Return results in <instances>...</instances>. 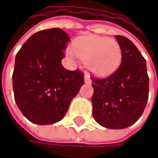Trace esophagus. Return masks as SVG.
Returning a JSON list of instances; mask_svg holds the SVG:
<instances>
[{"label": "esophagus", "instance_id": "esophagus-1", "mask_svg": "<svg viewBox=\"0 0 158 158\" xmlns=\"http://www.w3.org/2000/svg\"><path fill=\"white\" fill-rule=\"evenodd\" d=\"M84 80H85V82L86 83H90L91 82V79H90V77H89V74H85V76H84Z\"/></svg>", "mask_w": 158, "mask_h": 158}]
</instances>
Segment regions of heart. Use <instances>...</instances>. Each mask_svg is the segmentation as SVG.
<instances>
[{
    "label": "heart",
    "mask_w": 158,
    "mask_h": 158,
    "mask_svg": "<svg viewBox=\"0 0 158 158\" xmlns=\"http://www.w3.org/2000/svg\"><path fill=\"white\" fill-rule=\"evenodd\" d=\"M67 56L74 60L79 56L88 69L95 75L106 76L114 72L122 62L123 51L113 39L100 36H87L76 40L73 49L67 50Z\"/></svg>",
    "instance_id": "obj_1"
}]
</instances>
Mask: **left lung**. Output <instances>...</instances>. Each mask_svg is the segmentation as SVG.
Here are the masks:
<instances>
[{"label": "left lung", "instance_id": "8db88e82", "mask_svg": "<svg viewBox=\"0 0 158 158\" xmlns=\"http://www.w3.org/2000/svg\"><path fill=\"white\" fill-rule=\"evenodd\" d=\"M115 38L123 51L122 63L107 78H91L92 113L102 126L123 129L143 114L148 101L149 78L145 59L133 42L123 35Z\"/></svg>", "mask_w": 158, "mask_h": 158}]
</instances>
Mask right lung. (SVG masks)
I'll return each mask as SVG.
<instances>
[{"mask_svg":"<svg viewBox=\"0 0 158 158\" xmlns=\"http://www.w3.org/2000/svg\"><path fill=\"white\" fill-rule=\"evenodd\" d=\"M69 40L59 28L42 30L30 36L16 54L15 100L34 123L47 125L62 120L84 84L80 70H68L61 64Z\"/></svg>","mask_w":158,"mask_h":158,"instance_id":"add662e5","label":"right lung"}]
</instances>
